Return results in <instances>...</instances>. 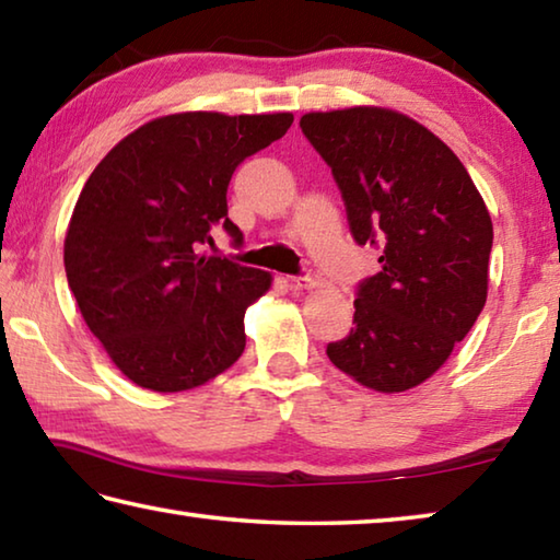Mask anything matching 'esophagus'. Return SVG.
<instances>
[{
    "mask_svg": "<svg viewBox=\"0 0 560 560\" xmlns=\"http://www.w3.org/2000/svg\"><path fill=\"white\" fill-rule=\"evenodd\" d=\"M320 281H324V279H320L314 269H306L301 273V277L291 279V287L293 289H316V287H320Z\"/></svg>",
    "mask_w": 560,
    "mask_h": 560,
    "instance_id": "obj_1",
    "label": "esophagus"
}]
</instances>
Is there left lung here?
I'll list each match as a JSON object with an SVG mask.
<instances>
[{
  "label": "left lung",
  "mask_w": 560,
  "mask_h": 560,
  "mask_svg": "<svg viewBox=\"0 0 560 560\" xmlns=\"http://www.w3.org/2000/svg\"><path fill=\"white\" fill-rule=\"evenodd\" d=\"M301 130L334 173L355 244L381 249V271L355 289V326L326 353L360 385L410 390L485 308L487 205L459 158L402 113H306Z\"/></svg>",
  "instance_id": "left-lung-1"
}]
</instances>
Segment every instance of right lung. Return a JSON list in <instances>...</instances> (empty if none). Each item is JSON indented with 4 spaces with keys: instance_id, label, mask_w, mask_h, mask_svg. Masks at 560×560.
Returning a JSON list of instances; mask_svg holds the SVG:
<instances>
[{
    "instance_id": "right-lung-1",
    "label": "right lung",
    "mask_w": 560,
    "mask_h": 560,
    "mask_svg": "<svg viewBox=\"0 0 560 560\" xmlns=\"http://www.w3.org/2000/svg\"><path fill=\"white\" fill-rule=\"evenodd\" d=\"M291 122V113H175L122 138L83 185L66 279L91 334L136 385L189 390L244 353V311L271 277L202 257L200 246L214 226L244 240L226 217V187Z\"/></svg>"
}]
</instances>
